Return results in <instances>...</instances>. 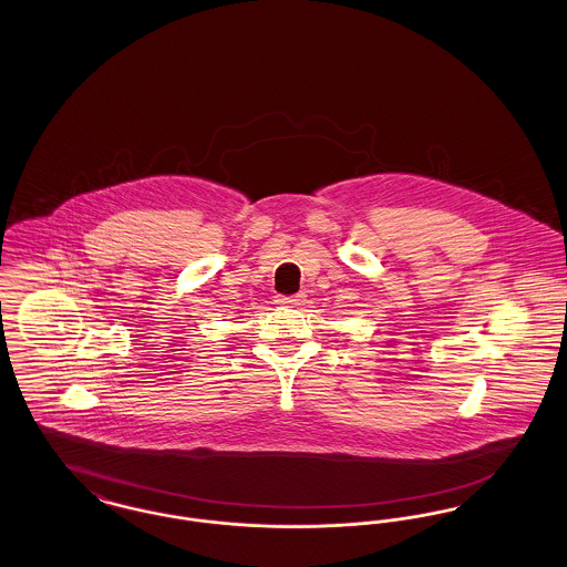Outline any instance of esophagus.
<instances>
[{"instance_id": "obj_1", "label": "esophagus", "mask_w": 567, "mask_h": 567, "mask_svg": "<svg viewBox=\"0 0 567 567\" xmlns=\"http://www.w3.org/2000/svg\"><path fill=\"white\" fill-rule=\"evenodd\" d=\"M276 303L287 306V308H299V306L306 303V296H303V293H297V296H278L276 297Z\"/></svg>"}]
</instances>
